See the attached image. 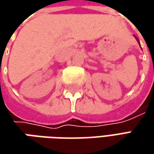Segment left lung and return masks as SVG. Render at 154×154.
<instances>
[{"instance_id":"left-lung-1","label":"left lung","mask_w":154,"mask_h":154,"mask_svg":"<svg viewBox=\"0 0 154 154\" xmlns=\"http://www.w3.org/2000/svg\"><path fill=\"white\" fill-rule=\"evenodd\" d=\"M137 40H138V39H137Z\"/></svg>"}]
</instances>
